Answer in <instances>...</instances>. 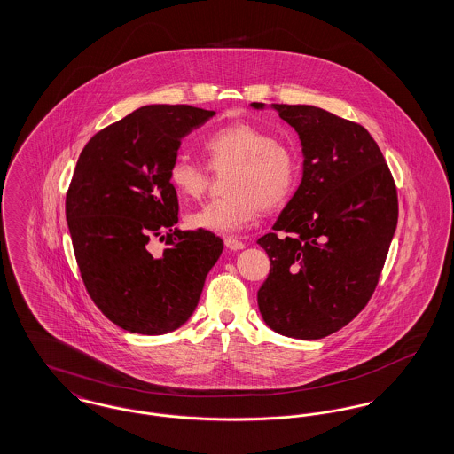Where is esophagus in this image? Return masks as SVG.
I'll list each match as a JSON object with an SVG mask.
<instances>
[{
    "label": "esophagus",
    "mask_w": 454,
    "mask_h": 454,
    "mask_svg": "<svg viewBox=\"0 0 454 454\" xmlns=\"http://www.w3.org/2000/svg\"><path fill=\"white\" fill-rule=\"evenodd\" d=\"M224 245H226V248L231 250V252H239V250L245 248V243L233 237L224 238Z\"/></svg>",
    "instance_id": "obj_1"
}]
</instances>
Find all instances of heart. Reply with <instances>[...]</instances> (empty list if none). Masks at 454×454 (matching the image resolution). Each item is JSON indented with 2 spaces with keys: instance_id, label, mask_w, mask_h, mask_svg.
Instances as JSON below:
<instances>
[{
  "instance_id": "1",
  "label": "heart",
  "mask_w": 454,
  "mask_h": 454,
  "mask_svg": "<svg viewBox=\"0 0 454 454\" xmlns=\"http://www.w3.org/2000/svg\"><path fill=\"white\" fill-rule=\"evenodd\" d=\"M202 148L213 170L233 172L226 180L228 197L215 199L187 215V226L192 230L239 233L252 224L259 207L274 209L296 189V153L255 124H228L211 132ZM168 182L176 194L197 199L209 184V170L187 154H176L168 167Z\"/></svg>"
}]
</instances>
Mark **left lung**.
<instances>
[{
    "mask_svg": "<svg viewBox=\"0 0 454 454\" xmlns=\"http://www.w3.org/2000/svg\"><path fill=\"white\" fill-rule=\"evenodd\" d=\"M270 108L298 132L304 161L274 233L257 241L270 259L260 315L281 335L317 340L346 326L374 293L396 230V189L363 126L315 106Z\"/></svg>",
    "mask_w": 454,
    "mask_h": 454,
    "instance_id": "obj_1",
    "label": "left lung"
}]
</instances>
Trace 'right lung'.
Segmentation results:
<instances>
[{
    "label": "right lung",
    "instance_id": "obj_1",
    "mask_svg": "<svg viewBox=\"0 0 454 454\" xmlns=\"http://www.w3.org/2000/svg\"><path fill=\"white\" fill-rule=\"evenodd\" d=\"M216 112L191 106H145L97 132L78 158L66 195V219L91 300L110 322L143 335L185 324L223 239L182 231L168 167L180 141ZM168 231L161 256L149 238Z\"/></svg>",
    "mask_w": 454,
    "mask_h": 454
}]
</instances>
